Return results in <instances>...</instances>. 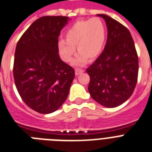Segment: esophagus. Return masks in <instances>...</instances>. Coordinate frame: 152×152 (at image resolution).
Returning a JSON list of instances; mask_svg holds the SVG:
<instances>
[{"instance_id": "esophagus-1", "label": "esophagus", "mask_w": 152, "mask_h": 152, "mask_svg": "<svg viewBox=\"0 0 152 152\" xmlns=\"http://www.w3.org/2000/svg\"><path fill=\"white\" fill-rule=\"evenodd\" d=\"M84 72V70L83 69H76V70H75V73H76V76H79L80 74L83 73V72Z\"/></svg>"}]
</instances>
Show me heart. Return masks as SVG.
<instances>
[{
	"instance_id": "obj_1",
	"label": "heart",
	"mask_w": 152,
	"mask_h": 152,
	"mask_svg": "<svg viewBox=\"0 0 152 152\" xmlns=\"http://www.w3.org/2000/svg\"><path fill=\"white\" fill-rule=\"evenodd\" d=\"M104 23L98 18L77 21L65 33V40L58 42L59 54L66 62L72 60L76 46L79 54L73 61L76 66L83 65L88 60L102 54L106 41Z\"/></svg>"
}]
</instances>
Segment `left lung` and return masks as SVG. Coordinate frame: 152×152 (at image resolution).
<instances>
[{
  "mask_svg": "<svg viewBox=\"0 0 152 152\" xmlns=\"http://www.w3.org/2000/svg\"><path fill=\"white\" fill-rule=\"evenodd\" d=\"M108 37L104 50L87 69L90 76L88 91L91 97L107 108L127 101L134 92L138 76V57L129 31L106 15Z\"/></svg>",
  "mask_w": 152,
  "mask_h": 152,
  "instance_id": "obj_1",
  "label": "left lung"
}]
</instances>
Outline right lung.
Wrapping results in <instances>:
<instances>
[{"label": "right lung", "mask_w": 152, "mask_h": 152, "mask_svg": "<svg viewBox=\"0 0 152 152\" xmlns=\"http://www.w3.org/2000/svg\"><path fill=\"white\" fill-rule=\"evenodd\" d=\"M69 20L65 16L38 18L16 45V88L26 105L41 114L55 112L62 105L75 77L73 68L58 55V37Z\"/></svg>", "instance_id": "1"}]
</instances>
